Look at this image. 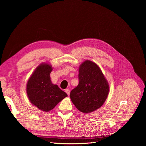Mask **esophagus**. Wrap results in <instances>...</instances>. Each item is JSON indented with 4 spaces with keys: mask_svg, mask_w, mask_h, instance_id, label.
Segmentation results:
<instances>
[{
    "mask_svg": "<svg viewBox=\"0 0 146 146\" xmlns=\"http://www.w3.org/2000/svg\"><path fill=\"white\" fill-rule=\"evenodd\" d=\"M65 92H66V94L68 95V96L70 95V89H65Z\"/></svg>",
    "mask_w": 146,
    "mask_h": 146,
    "instance_id": "obj_1",
    "label": "esophagus"
}]
</instances>
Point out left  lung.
<instances>
[{
	"mask_svg": "<svg viewBox=\"0 0 146 146\" xmlns=\"http://www.w3.org/2000/svg\"><path fill=\"white\" fill-rule=\"evenodd\" d=\"M79 85L70 92V99L79 111L89 113L104 104L110 90L108 83L95 63L86 60L79 69Z\"/></svg>",
	"mask_w": 146,
	"mask_h": 146,
	"instance_id": "obj_1",
	"label": "left lung"
}]
</instances>
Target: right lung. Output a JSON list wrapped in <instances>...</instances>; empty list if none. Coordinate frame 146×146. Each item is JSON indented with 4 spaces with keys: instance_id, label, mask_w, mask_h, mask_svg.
<instances>
[{
    "instance_id": "1",
    "label": "right lung",
    "mask_w": 146,
    "mask_h": 146,
    "mask_svg": "<svg viewBox=\"0 0 146 146\" xmlns=\"http://www.w3.org/2000/svg\"><path fill=\"white\" fill-rule=\"evenodd\" d=\"M51 65L42 63L38 66L29 79L27 93L31 103L43 111L48 112L67 96L57 85L52 83Z\"/></svg>"
}]
</instances>
